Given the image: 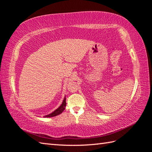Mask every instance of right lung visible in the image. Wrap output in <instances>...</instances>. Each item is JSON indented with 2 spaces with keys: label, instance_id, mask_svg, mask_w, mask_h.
Returning <instances> with one entry per match:
<instances>
[{
  "label": "right lung",
  "instance_id": "1",
  "mask_svg": "<svg viewBox=\"0 0 152 152\" xmlns=\"http://www.w3.org/2000/svg\"><path fill=\"white\" fill-rule=\"evenodd\" d=\"M66 97H65L63 102H62V104L60 105V106L59 107H58L56 110H54L53 112H52L50 114H48V115H46L45 116V117H54V116H56L58 115H60V113H62L63 111H64L65 108H66Z\"/></svg>",
  "mask_w": 152,
  "mask_h": 152
}]
</instances>
